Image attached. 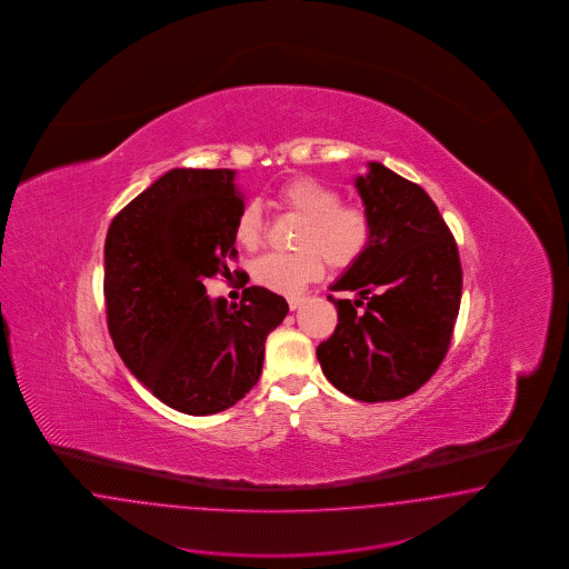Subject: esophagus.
I'll use <instances>...</instances> for the list:
<instances>
[{
  "label": "esophagus",
  "instance_id": "esophagus-1",
  "mask_svg": "<svg viewBox=\"0 0 569 569\" xmlns=\"http://www.w3.org/2000/svg\"><path fill=\"white\" fill-rule=\"evenodd\" d=\"M302 302H305V298L302 296H292V298H288V305H290V310H298L302 307Z\"/></svg>",
  "mask_w": 569,
  "mask_h": 569
}]
</instances>
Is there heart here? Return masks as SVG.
Instances as JSON below:
<instances>
[{"label": "heart", "mask_w": 569, "mask_h": 569, "mask_svg": "<svg viewBox=\"0 0 569 569\" xmlns=\"http://www.w3.org/2000/svg\"><path fill=\"white\" fill-rule=\"evenodd\" d=\"M277 202L302 217L296 236L298 252L264 254L252 264V276L262 288L277 293L300 292L323 276L326 259L345 269L359 260L371 241V217L355 204H340V193L312 177H296L277 191ZM233 236L241 248L257 250L264 236V221L257 202L241 208Z\"/></svg>", "instance_id": "heart-1"}]
</instances>
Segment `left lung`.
<instances>
[{
    "label": "left lung",
    "mask_w": 569,
    "mask_h": 569,
    "mask_svg": "<svg viewBox=\"0 0 569 569\" xmlns=\"http://www.w3.org/2000/svg\"><path fill=\"white\" fill-rule=\"evenodd\" d=\"M367 169L355 188L371 217V241L329 288L357 298L329 296L338 326L317 346V359L346 397L383 402L413 395L447 357L463 273L430 196L381 162Z\"/></svg>",
    "instance_id": "8db88e82"
}]
</instances>
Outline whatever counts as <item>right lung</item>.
Returning <instances> with one entry per match:
<instances>
[{
    "label": "right lung",
    "instance_id": "obj_1",
    "mask_svg": "<svg viewBox=\"0 0 569 569\" xmlns=\"http://www.w3.org/2000/svg\"><path fill=\"white\" fill-rule=\"evenodd\" d=\"M243 193L231 169H172L112 219L103 246L108 331L122 362L174 411L221 413L260 378L283 296L252 286L240 305L210 298L229 271Z\"/></svg>",
    "mask_w": 569,
    "mask_h": 569
}]
</instances>
